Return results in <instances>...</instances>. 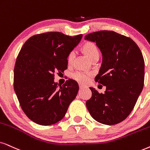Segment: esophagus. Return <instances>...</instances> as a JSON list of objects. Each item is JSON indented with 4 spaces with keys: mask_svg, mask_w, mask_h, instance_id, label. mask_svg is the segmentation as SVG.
<instances>
[{
    "mask_svg": "<svg viewBox=\"0 0 150 150\" xmlns=\"http://www.w3.org/2000/svg\"><path fill=\"white\" fill-rule=\"evenodd\" d=\"M79 88H84V87H85L84 85L81 84H79Z\"/></svg>",
    "mask_w": 150,
    "mask_h": 150,
    "instance_id": "1",
    "label": "esophagus"
}]
</instances>
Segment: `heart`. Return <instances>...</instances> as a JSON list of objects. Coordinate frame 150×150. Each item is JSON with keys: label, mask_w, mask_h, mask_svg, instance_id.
Returning <instances> with one entry per match:
<instances>
[{"label": "heart", "mask_w": 150, "mask_h": 150, "mask_svg": "<svg viewBox=\"0 0 150 150\" xmlns=\"http://www.w3.org/2000/svg\"><path fill=\"white\" fill-rule=\"evenodd\" d=\"M84 53L86 54L87 57L89 59H91L93 57H94L95 56L99 55V52L96 47V45L94 44L93 43L91 42H88L84 45ZM75 51L72 50L70 52L68 56V63L69 64H71L73 61V59L75 57ZM93 75V73L91 72H85V71H77L74 72L72 74V77L80 83H86L87 81L90 80V79L91 78Z\"/></svg>", "instance_id": "1"}]
</instances>
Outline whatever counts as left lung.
Listing matches in <instances>:
<instances>
[{"label":"left lung","mask_w":150,"mask_h":150,"mask_svg":"<svg viewBox=\"0 0 150 150\" xmlns=\"http://www.w3.org/2000/svg\"><path fill=\"white\" fill-rule=\"evenodd\" d=\"M84 39L96 43L100 50L102 62L95 80L106 86L104 93L90 87L92 97L86 101V107L98 122L117 124L130 114L143 90V54L132 39L113 31L96 32Z\"/></svg>","instance_id":"obj_1"}]
</instances>
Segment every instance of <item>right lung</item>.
<instances>
[{
	"label": "right lung",
	"instance_id": "obj_1",
	"mask_svg": "<svg viewBox=\"0 0 150 150\" xmlns=\"http://www.w3.org/2000/svg\"><path fill=\"white\" fill-rule=\"evenodd\" d=\"M81 38L82 35L45 33L31 37L21 49L14 66V88L23 111L34 122L55 124L76 98V81L70 79L58 88L54 73L67 69L69 54Z\"/></svg>",
	"mask_w": 150,
	"mask_h": 150
}]
</instances>
